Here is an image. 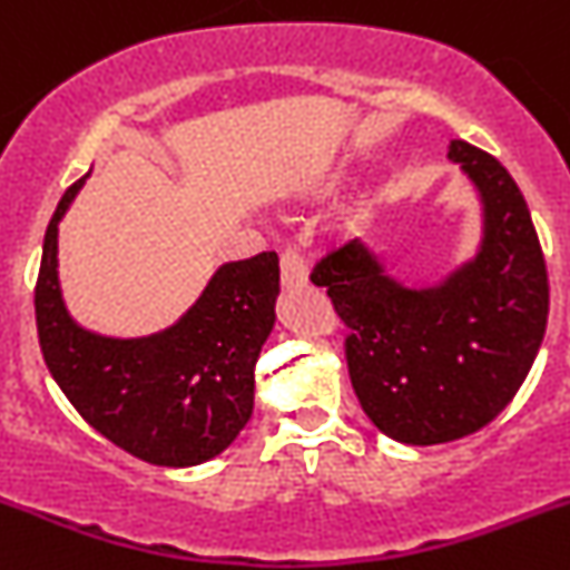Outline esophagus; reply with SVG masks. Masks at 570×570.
Returning a JSON list of instances; mask_svg holds the SVG:
<instances>
[{
    "mask_svg": "<svg viewBox=\"0 0 570 570\" xmlns=\"http://www.w3.org/2000/svg\"><path fill=\"white\" fill-rule=\"evenodd\" d=\"M281 281L284 286H301L309 281V267H306V258H303L297 249H284L281 253Z\"/></svg>",
    "mask_w": 570,
    "mask_h": 570,
    "instance_id": "1",
    "label": "esophagus"
}]
</instances>
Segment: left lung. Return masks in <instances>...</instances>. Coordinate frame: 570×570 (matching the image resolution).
<instances>
[{"label": "left lung", "instance_id": "1", "mask_svg": "<svg viewBox=\"0 0 570 570\" xmlns=\"http://www.w3.org/2000/svg\"><path fill=\"white\" fill-rule=\"evenodd\" d=\"M446 157L483 202L475 261L439 286L411 289L363 242H348L309 275L348 326L345 363L365 416L402 444L487 428L523 385L549 321V273L518 183L464 140L450 142Z\"/></svg>", "mask_w": 570, "mask_h": 570}]
</instances>
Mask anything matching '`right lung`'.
Returning a JSON list of instances; mask_svg holds the SVG:
<instances>
[{"mask_svg": "<svg viewBox=\"0 0 570 570\" xmlns=\"http://www.w3.org/2000/svg\"><path fill=\"white\" fill-rule=\"evenodd\" d=\"M81 185H69L52 213L36 281L47 368L115 446L157 466L202 464L253 416L255 360L281 292L278 255L267 249L225 264L177 326L140 340L100 337L67 315L58 289V222Z\"/></svg>", "mask_w": 570, "mask_h": 570, "instance_id": "right-lung-1", "label": "right lung"}]
</instances>
